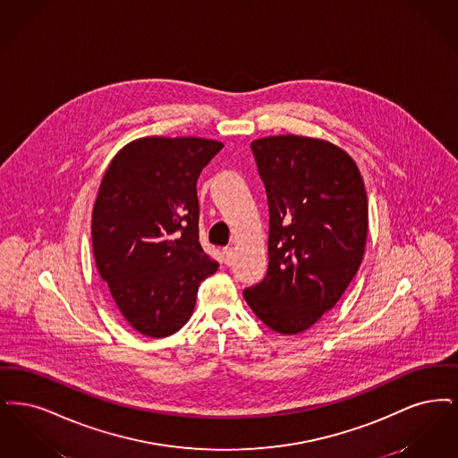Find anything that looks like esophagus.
I'll list each match as a JSON object with an SVG mask.
<instances>
[{"label": "esophagus", "instance_id": "1", "mask_svg": "<svg viewBox=\"0 0 458 458\" xmlns=\"http://www.w3.org/2000/svg\"><path fill=\"white\" fill-rule=\"evenodd\" d=\"M222 257H224V263L231 265L233 259H234V250L233 248H224L222 250Z\"/></svg>", "mask_w": 458, "mask_h": 458}]
</instances>
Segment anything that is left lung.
Wrapping results in <instances>:
<instances>
[{
  "instance_id": "obj_1",
  "label": "left lung",
  "mask_w": 458,
  "mask_h": 458,
  "mask_svg": "<svg viewBox=\"0 0 458 458\" xmlns=\"http://www.w3.org/2000/svg\"><path fill=\"white\" fill-rule=\"evenodd\" d=\"M251 152L268 203V270L242 294L268 328L296 335L330 311L358 274L366 190L356 162L323 140L267 137Z\"/></svg>"
}]
</instances>
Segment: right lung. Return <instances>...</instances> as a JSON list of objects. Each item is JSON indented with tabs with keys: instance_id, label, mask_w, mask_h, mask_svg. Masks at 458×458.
<instances>
[{
	"instance_id": "1",
	"label": "right lung",
	"mask_w": 458,
	"mask_h": 458,
	"mask_svg": "<svg viewBox=\"0 0 458 458\" xmlns=\"http://www.w3.org/2000/svg\"><path fill=\"white\" fill-rule=\"evenodd\" d=\"M222 143L147 137L109 164L92 214L100 277L121 315L147 337L190 319L199 284L217 272L199 241L197 181Z\"/></svg>"
}]
</instances>
